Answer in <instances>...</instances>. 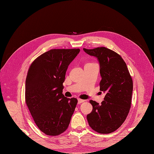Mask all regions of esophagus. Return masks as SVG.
Instances as JSON below:
<instances>
[{"label":"esophagus","instance_id":"esophagus-1","mask_svg":"<svg viewBox=\"0 0 154 154\" xmlns=\"http://www.w3.org/2000/svg\"><path fill=\"white\" fill-rule=\"evenodd\" d=\"M85 102L84 100L80 99H78V103H83V102Z\"/></svg>","mask_w":154,"mask_h":154}]
</instances>
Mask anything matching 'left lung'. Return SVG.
Returning a JSON list of instances; mask_svg holds the SVG:
<instances>
[{
  "mask_svg": "<svg viewBox=\"0 0 154 154\" xmlns=\"http://www.w3.org/2000/svg\"><path fill=\"white\" fill-rule=\"evenodd\" d=\"M84 51L96 57L100 63V91L106 92L99 105L90 100L93 109L87 116L89 126L99 134L116 131L124 122L132 103L133 81L125 61L119 54L105 47Z\"/></svg>",
  "mask_w": 154,
  "mask_h": 154,
  "instance_id": "1",
  "label": "left lung"
}]
</instances>
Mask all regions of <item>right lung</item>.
<instances>
[{
  "label": "right lung",
  "instance_id": "right-lung-1",
  "mask_svg": "<svg viewBox=\"0 0 154 154\" xmlns=\"http://www.w3.org/2000/svg\"><path fill=\"white\" fill-rule=\"evenodd\" d=\"M79 48L51 49L30 66L26 80L27 106L40 131L56 136L67 130L77 104L76 98L62 94L68 66Z\"/></svg>",
  "mask_w": 154,
  "mask_h": 154
}]
</instances>
